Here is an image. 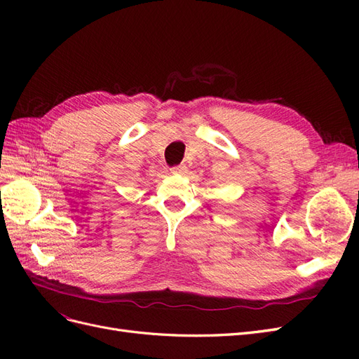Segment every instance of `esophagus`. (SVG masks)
<instances>
[{
  "label": "esophagus",
  "instance_id": "esophagus-1",
  "mask_svg": "<svg viewBox=\"0 0 359 359\" xmlns=\"http://www.w3.org/2000/svg\"><path fill=\"white\" fill-rule=\"evenodd\" d=\"M187 170L189 169H187L186 165H180V166H175V168L170 169V172L173 173V175H186Z\"/></svg>",
  "mask_w": 359,
  "mask_h": 359
}]
</instances>
